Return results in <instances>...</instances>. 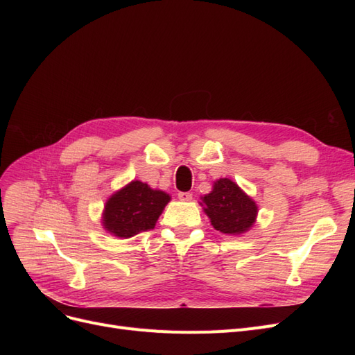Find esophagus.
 <instances>
[{"mask_svg": "<svg viewBox=\"0 0 355 355\" xmlns=\"http://www.w3.org/2000/svg\"><path fill=\"white\" fill-rule=\"evenodd\" d=\"M178 198L180 201H191L192 200V194H191V192H179Z\"/></svg>", "mask_w": 355, "mask_h": 355, "instance_id": "obj_1", "label": "esophagus"}]
</instances>
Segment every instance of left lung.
I'll use <instances>...</instances> for the list:
<instances>
[{
	"mask_svg": "<svg viewBox=\"0 0 355 355\" xmlns=\"http://www.w3.org/2000/svg\"><path fill=\"white\" fill-rule=\"evenodd\" d=\"M200 204L204 206L213 228L222 234H243L256 222V202L228 178L214 182L211 192L201 197Z\"/></svg>",
	"mask_w": 355,
	"mask_h": 355,
	"instance_id": "1",
	"label": "left lung"
}]
</instances>
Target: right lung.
I'll return each instance as SVG.
<instances>
[{
    "label": "right lung",
    "mask_w": 355,
    "mask_h": 355,
    "mask_svg": "<svg viewBox=\"0 0 355 355\" xmlns=\"http://www.w3.org/2000/svg\"><path fill=\"white\" fill-rule=\"evenodd\" d=\"M168 201L170 196L164 191L132 180L106 201L102 214L103 228L118 239H130L153 230Z\"/></svg>",
    "instance_id": "right-lung-1"
}]
</instances>
